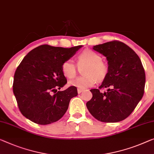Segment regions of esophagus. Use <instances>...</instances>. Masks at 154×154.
I'll use <instances>...</instances> for the list:
<instances>
[{"label": "esophagus", "instance_id": "34e87169", "mask_svg": "<svg viewBox=\"0 0 154 154\" xmlns=\"http://www.w3.org/2000/svg\"><path fill=\"white\" fill-rule=\"evenodd\" d=\"M82 92H83V90H81V89H78V90H77V93L79 94L81 93Z\"/></svg>", "mask_w": 154, "mask_h": 154}]
</instances>
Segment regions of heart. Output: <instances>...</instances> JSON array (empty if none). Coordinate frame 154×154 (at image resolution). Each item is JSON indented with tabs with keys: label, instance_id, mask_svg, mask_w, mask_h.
<instances>
[{
	"label": "heart",
	"instance_id": "1",
	"mask_svg": "<svg viewBox=\"0 0 154 154\" xmlns=\"http://www.w3.org/2000/svg\"><path fill=\"white\" fill-rule=\"evenodd\" d=\"M77 65L86 66L83 69L84 76L78 77L71 80L69 85L78 89L84 90L92 87L98 80H103L107 76L109 67L102 61V57L95 51L91 50H84L77 57ZM64 76L69 79L75 77L77 74V66L71 59L66 60L61 66Z\"/></svg>",
	"mask_w": 154,
	"mask_h": 154
}]
</instances>
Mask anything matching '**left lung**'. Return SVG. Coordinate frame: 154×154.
<instances>
[{
    "label": "left lung",
    "mask_w": 154,
    "mask_h": 154,
    "mask_svg": "<svg viewBox=\"0 0 154 154\" xmlns=\"http://www.w3.org/2000/svg\"><path fill=\"white\" fill-rule=\"evenodd\" d=\"M106 57L109 72L99 89H91L86 103L90 113L103 122H118L134 111L143 97L145 73L137 54L125 43L113 41L93 46ZM106 88L102 93L100 89Z\"/></svg>",
    "instance_id": "8db88e82"
}]
</instances>
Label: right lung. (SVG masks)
I'll return each instance as SVG.
<instances>
[{
    "label": "right lung",
    "mask_w": 154,
    "mask_h": 154,
    "mask_svg": "<svg viewBox=\"0 0 154 154\" xmlns=\"http://www.w3.org/2000/svg\"><path fill=\"white\" fill-rule=\"evenodd\" d=\"M82 47L42 45L24 57L16 70L13 83L14 94L23 116L42 125L62 118L70 100L78 93L75 86L57 91V88L60 89L67 83L61 66Z\"/></svg>",
    "instance_id": "add662e5"
}]
</instances>
